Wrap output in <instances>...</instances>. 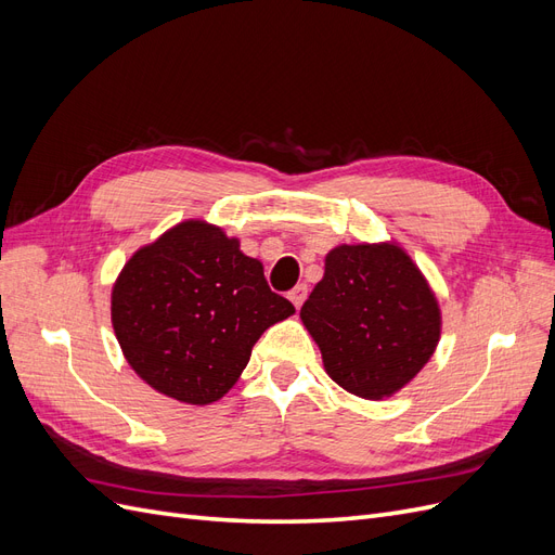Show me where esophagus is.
Returning a JSON list of instances; mask_svg holds the SVG:
<instances>
[{
  "mask_svg": "<svg viewBox=\"0 0 555 555\" xmlns=\"http://www.w3.org/2000/svg\"><path fill=\"white\" fill-rule=\"evenodd\" d=\"M306 298H308V284H296V287L289 292V300L296 308L304 306Z\"/></svg>",
  "mask_w": 555,
  "mask_h": 555,
  "instance_id": "1",
  "label": "esophagus"
}]
</instances>
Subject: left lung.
<instances>
[{"label": "left lung", "mask_w": 555, "mask_h": 555, "mask_svg": "<svg viewBox=\"0 0 555 555\" xmlns=\"http://www.w3.org/2000/svg\"><path fill=\"white\" fill-rule=\"evenodd\" d=\"M300 322L328 377L365 400L389 398L410 384L442 333L438 298L396 243L333 247Z\"/></svg>", "instance_id": "8db88e82"}]
</instances>
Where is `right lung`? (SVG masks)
<instances>
[{"label": "right lung", "mask_w": 555, "mask_h": 555, "mask_svg": "<svg viewBox=\"0 0 555 555\" xmlns=\"http://www.w3.org/2000/svg\"><path fill=\"white\" fill-rule=\"evenodd\" d=\"M296 310L268 287L259 259L204 220H184L131 255L111 294L127 363L188 405L220 400L261 333Z\"/></svg>", "instance_id": "add662e5"}]
</instances>
